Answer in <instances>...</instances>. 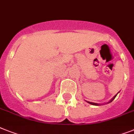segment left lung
<instances>
[{"label": "left lung", "instance_id": "left-lung-1", "mask_svg": "<svg viewBox=\"0 0 134 134\" xmlns=\"http://www.w3.org/2000/svg\"><path fill=\"white\" fill-rule=\"evenodd\" d=\"M117 95V94H116ZM116 95H115L114 97H113V98H112V99H111V100H109V103H110V102H111V101H112V100H114V99H115V97H116ZM87 102L88 103H90V104H92V105H99V104H98V103H92V102H88V101H87Z\"/></svg>", "mask_w": 134, "mask_h": 134}]
</instances>
